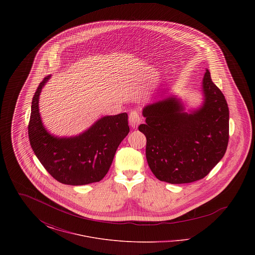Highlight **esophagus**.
<instances>
[{"mask_svg":"<svg viewBox=\"0 0 255 255\" xmlns=\"http://www.w3.org/2000/svg\"><path fill=\"white\" fill-rule=\"evenodd\" d=\"M141 119L139 114L136 111H132L129 115V123L132 128H137V126L140 124Z\"/></svg>","mask_w":255,"mask_h":255,"instance_id":"esophagus-1","label":"esophagus"}]
</instances>
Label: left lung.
<instances>
[{"label":"left lung","instance_id":"1","mask_svg":"<svg viewBox=\"0 0 255 255\" xmlns=\"http://www.w3.org/2000/svg\"><path fill=\"white\" fill-rule=\"evenodd\" d=\"M203 103L184 112L175 96L145 106L146 158L156 178L173 184L201 180L224 157L229 143L230 112L223 93L206 70Z\"/></svg>","mask_w":255,"mask_h":255}]
</instances>
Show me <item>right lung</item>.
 I'll use <instances>...</instances> for the list:
<instances>
[{
    "mask_svg": "<svg viewBox=\"0 0 255 255\" xmlns=\"http://www.w3.org/2000/svg\"><path fill=\"white\" fill-rule=\"evenodd\" d=\"M49 78L50 75L43 79L32 98L28 124L31 148L45 169L61 183L99 182L108 173L118 147L130 131L128 115L103 117L78 135L55 136L47 131L39 113V97Z\"/></svg>",
    "mask_w": 255,
    "mask_h": 255,
    "instance_id": "right-lung-1",
    "label": "right lung"
}]
</instances>
